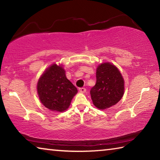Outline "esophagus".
Segmentation results:
<instances>
[{"mask_svg":"<svg viewBox=\"0 0 160 160\" xmlns=\"http://www.w3.org/2000/svg\"><path fill=\"white\" fill-rule=\"evenodd\" d=\"M79 91L80 92L82 93H85L86 92V89L85 88H79Z\"/></svg>","mask_w":160,"mask_h":160,"instance_id":"1","label":"esophagus"}]
</instances>
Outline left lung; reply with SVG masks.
Here are the masks:
<instances>
[{
  "instance_id": "8db88e82",
  "label": "left lung",
  "mask_w": 160,
  "mask_h": 160,
  "mask_svg": "<svg viewBox=\"0 0 160 160\" xmlns=\"http://www.w3.org/2000/svg\"><path fill=\"white\" fill-rule=\"evenodd\" d=\"M97 82L90 94L94 106L105 109L115 105L122 98L124 81L121 72L113 64L104 63L97 68Z\"/></svg>"
}]
</instances>
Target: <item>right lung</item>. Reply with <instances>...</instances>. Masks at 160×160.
Segmentation results:
<instances>
[{
	"label": "right lung",
	"mask_w": 160,
	"mask_h": 160,
	"mask_svg": "<svg viewBox=\"0 0 160 160\" xmlns=\"http://www.w3.org/2000/svg\"><path fill=\"white\" fill-rule=\"evenodd\" d=\"M37 92L44 107L61 112L68 108L78 90L67 79L63 68L53 64L39 78Z\"/></svg>",
	"instance_id": "obj_1"
}]
</instances>
